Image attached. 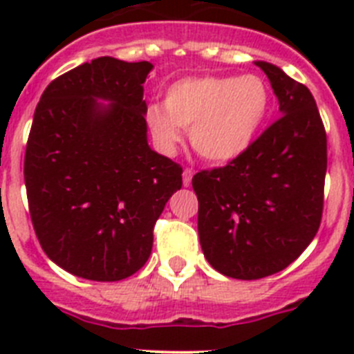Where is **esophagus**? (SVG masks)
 Wrapping results in <instances>:
<instances>
[{
	"label": "esophagus",
	"mask_w": 354,
	"mask_h": 354,
	"mask_svg": "<svg viewBox=\"0 0 354 354\" xmlns=\"http://www.w3.org/2000/svg\"><path fill=\"white\" fill-rule=\"evenodd\" d=\"M192 179H193V170H189V168H186V170L183 171V184L184 186H189L192 184Z\"/></svg>",
	"instance_id": "esophagus-1"
}]
</instances>
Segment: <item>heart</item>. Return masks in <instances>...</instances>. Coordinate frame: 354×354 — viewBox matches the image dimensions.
<instances>
[{"instance_id": "b5f03b06", "label": "heart", "mask_w": 354, "mask_h": 354, "mask_svg": "<svg viewBox=\"0 0 354 354\" xmlns=\"http://www.w3.org/2000/svg\"><path fill=\"white\" fill-rule=\"evenodd\" d=\"M165 106L149 104L145 126L156 147L175 154L189 129L193 149L209 162H230L253 145L268 120L271 93L262 77L195 76L175 81Z\"/></svg>"}]
</instances>
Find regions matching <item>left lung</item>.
Instances as JSON below:
<instances>
[{
    "label": "left lung",
    "mask_w": 354,
    "mask_h": 354,
    "mask_svg": "<svg viewBox=\"0 0 354 354\" xmlns=\"http://www.w3.org/2000/svg\"><path fill=\"white\" fill-rule=\"evenodd\" d=\"M255 65L280 118L241 158L193 177L202 252L237 280L278 273L305 252L321 225L326 177V133L310 90L277 65Z\"/></svg>",
    "instance_id": "obj_1"
}]
</instances>
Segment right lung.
<instances>
[{"label": "right lung", "mask_w": 354, "mask_h": 354, "mask_svg": "<svg viewBox=\"0 0 354 354\" xmlns=\"http://www.w3.org/2000/svg\"><path fill=\"white\" fill-rule=\"evenodd\" d=\"M150 62L101 56L48 84L24 156L40 246L62 270L117 282L142 268L183 168L150 149L143 86Z\"/></svg>", "instance_id": "obj_1"}]
</instances>
